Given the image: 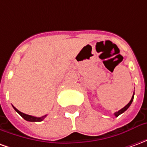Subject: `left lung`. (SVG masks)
Listing matches in <instances>:
<instances>
[{
  "label": "left lung",
  "instance_id": "1",
  "mask_svg": "<svg viewBox=\"0 0 147 147\" xmlns=\"http://www.w3.org/2000/svg\"><path fill=\"white\" fill-rule=\"evenodd\" d=\"M134 94H135V93L133 94L132 98H131V101H130L129 103H128L127 105H125V106H124V107H123V109H121L120 110H119V111H118V112H116V113H114V115H115V117H118V116H119V115H120V114H122V113H124V112H125V111H126L127 109L129 108V106H130V105H131V103H132V102H133V99H134Z\"/></svg>",
  "mask_w": 147,
  "mask_h": 147
}]
</instances>
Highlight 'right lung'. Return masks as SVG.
I'll use <instances>...</instances> for the list:
<instances>
[{
	"label": "right lung",
	"mask_w": 147,
	"mask_h": 147,
	"mask_svg": "<svg viewBox=\"0 0 147 147\" xmlns=\"http://www.w3.org/2000/svg\"><path fill=\"white\" fill-rule=\"evenodd\" d=\"M16 112H17L20 115L21 117L24 118V120H27V121H30V122H40V121H42V120L45 119V117L47 116V115H45V116H43L42 117H33V116H30V115H27V114H25L24 113H22L20 111H19L16 108H15L14 106H12Z\"/></svg>",
	"instance_id": "1"
}]
</instances>
